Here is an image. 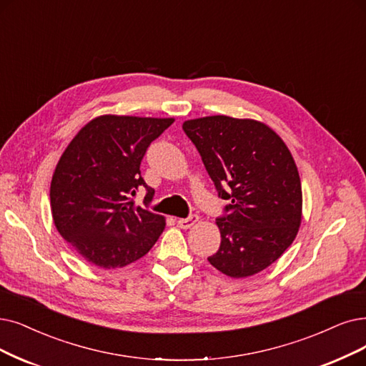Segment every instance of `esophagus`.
I'll use <instances>...</instances> for the list:
<instances>
[{
    "label": "esophagus",
    "instance_id": "obj_1",
    "mask_svg": "<svg viewBox=\"0 0 366 366\" xmlns=\"http://www.w3.org/2000/svg\"><path fill=\"white\" fill-rule=\"evenodd\" d=\"M197 221H198V216H197V214H191L189 217H182V219H179L177 225H179L180 228H183V229H187V228H191Z\"/></svg>",
    "mask_w": 366,
    "mask_h": 366
}]
</instances>
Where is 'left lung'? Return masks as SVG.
<instances>
[{
    "label": "left lung",
    "mask_w": 366,
    "mask_h": 366,
    "mask_svg": "<svg viewBox=\"0 0 366 366\" xmlns=\"http://www.w3.org/2000/svg\"><path fill=\"white\" fill-rule=\"evenodd\" d=\"M219 198L221 246L209 262L231 277L269 267L293 243L302 222V184L295 159L270 127L212 115L183 123Z\"/></svg>",
    "instance_id": "left-lung-1"
}]
</instances>
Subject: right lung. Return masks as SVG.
Wrapping results in <instances>:
<instances>
[{
    "mask_svg": "<svg viewBox=\"0 0 366 366\" xmlns=\"http://www.w3.org/2000/svg\"><path fill=\"white\" fill-rule=\"evenodd\" d=\"M174 119L102 115L67 145L51 182L54 224L82 258L124 267L147 254L165 228L149 210L154 191L141 177L142 157ZM144 185V207L132 197Z\"/></svg>",
    "mask_w": 366,
    "mask_h": 366,
    "instance_id": "1",
    "label": "right lung"
}]
</instances>
